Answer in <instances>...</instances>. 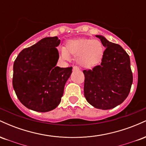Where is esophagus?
<instances>
[{
    "label": "esophagus",
    "instance_id": "34e87169",
    "mask_svg": "<svg viewBox=\"0 0 146 146\" xmlns=\"http://www.w3.org/2000/svg\"><path fill=\"white\" fill-rule=\"evenodd\" d=\"M73 71H79V68L78 67V66H73Z\"/></svg>",
    "mask_w": 146,
    "mask_h": 146
}]
</instances>
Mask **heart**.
Returning <instances> with one entry per match:
<instances>
[{
    "instance_id": "1",
    "label": "heart",
    "mask_w": 146,
    "mask_h": 146,
    "mask_svg": "<svg viewBox=\"0 0 146 146\" xmlns=\"http://www.w3.org/2000/svg\"><path fill=\"white\" fill-rule=\"evenodd\" d=\"M58 51L62 60H70L71 55H73L75 56L76 62L85 68L96 66L104 55V47L101 41L84 38L69 40L65 47L60 46Z\"/></svg>"
}]
</instances>
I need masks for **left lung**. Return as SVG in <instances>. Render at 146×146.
<instances>
[{"mask_svg":"<svg viewBox=\"0 0 146 146\" xmlns=\"http://www.w3.org/2000/svg\"><path fill=\"white\" fill-rule=\"evenodd\" d=\"M106 48L102 63L84 70V92L87 102L95 108L108 110L121 104L130 93L132 73L130 57L120 45L96 35Z\"/></svg>","mask_w":146,"mask_h":146,"instance_id":"left-lung-1","label":"left lung"}]
</instances>
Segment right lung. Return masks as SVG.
Returning a JSON list of instances; mask_svg holds the SVG:
<instances>
[{
    "instance_id": "obj_1",
    "label": "right lung",
    "mask_w": 146,
    "mask_h": 146,
    "mask_svg": "<svg viewBox=\"0 0 146 146\" xmlns=\"http://www.w3.org/2000/svg\"><path fill=\"white\" fill-rule=\"evenodd\" d=\"M60 43L57 36L42 38L24 48L15 60L13 87L20 102L29 109L45 113L61 102L73 68L56 66Z\"/></svg>"
}]
</instances>
